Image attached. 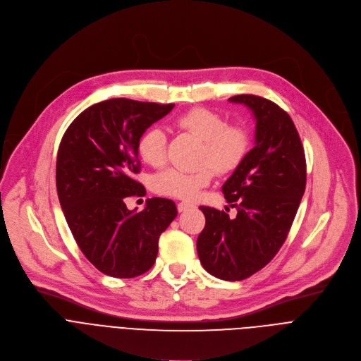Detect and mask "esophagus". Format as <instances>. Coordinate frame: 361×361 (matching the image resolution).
<instances>
[{"label": "esophagus", "mask_w": 361, "mask_h": 361, "mask_svg": "<svg viewBox=\"0 0 361 361\" xmlns=\"http://www.w3.org/2000/svg\"><path fill=\"white\" fill-rule=\"evenodd\" d=\"M192 207H194V204H192V202H188V201H181V202L177 204V210H178L180 213H183V212H185V210H188V209H192Z\"/></svg>", "instance_id": "1"}]
</instances>
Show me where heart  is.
<instances>
[{
	"instance_id": "obj_1",
	"label": "heart",
	"mask_w": 361,
	"mask_h": 361,
	"mask_svg": "<svg viewBox=\"0 0 361 361\" xmlns=\"http://www.w3.org/2000/svg\"><path fill=\"white\" fill-rule=\"evenodd\" d=\"M176 124L202 141L195 171L167 169L152 178V188L163 195L183 200L194 198L213 180V169L220 173L235 170L250 148V133L243 124H227L220 113L194 107L176 118ZM140 159L151 166L161 167L167 161V138L160 127L147 128L137 141Z\"/></svg>"
}]
</instances>
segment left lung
I'll return each mask as SVG.
<instances>
[{
    "mask_svg": "<svg viewBox=\"0 0 361 361\" xmlns=\"http://www.w3.org/2000/svg\"><path fill=\"white\" fill-rule=\"evenodd\" d=\"M255 118V145L224 183L235 219L204 207L197 238L201 266L226 281L244 280L267 266L284 244L305 190V156L290 116L276 102L252 94L228 98Z\"/></svg>",
    "mask_w": 361,
    "mask_h": 361,
    "instance_id": "1",
    "label": "left lung"
}]
</instances>
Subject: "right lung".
I'll return each mask as SVG.
<instances>
[{
    "instance_id": "right-lung-1",
    "label": "right lung",
    "mask_w": 361,
    "mask_h": 361,
    "mask_svg": "<svg viewBox=\"0 0 361 361\" xmlns=\"http://www.w3.org/2000/svg\"><path fill=\"white\" fill-rule=\"evenodd\" d=\"M173 109L111 98L84 110L63 135L56 171L61 209L87 260L107 276L133 279L148 271L161 233L177 217L169 198H148L140 213L126 205L127 197L145 191L135 180L137 141Z\"/></svg>"
}]
</instances>
